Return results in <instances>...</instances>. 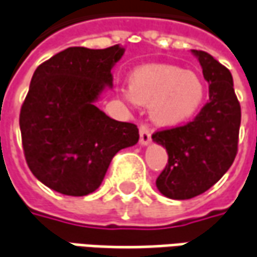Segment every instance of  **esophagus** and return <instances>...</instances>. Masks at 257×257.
I'll use <instances>...</instances> for the list:
<instances>
[{
	"label": "esophagus",
	"mask_w": 257,
	"mask_h": 257,
	"mask_svg": "<svg viewBox=\"0 0 257 257\" xmlns=\"http://www.w3.org/2000/svg\"><path fill=\"white\" fill-rule=\"evenodd\" d=\"M151 141H152L151 128H149L146 123H142V125L139 126V142H141V145H148Z\"/></svg>",
	"instance_id": "1"
}]
</instances>
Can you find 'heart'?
Wrapping results in <instances>:
<instances>
[{
  "mask_svg": "<svg viewBox=\"0 0 257 257\" xmlns=\"http://www.w3.org/2000/svg\"><path fill=\"white\" fill-rule=\"evenodd\" d=\"M125 95L141 105L152 104V116L159 123L177 125L200 109L205 85L193 71L169 64H146L131 73Z\"/></svg>",
  "mask_w": 257,
  "mask_h": 257,
  "instance_id": "b5f03b06",
  "label": "heart"
}]
</instances>
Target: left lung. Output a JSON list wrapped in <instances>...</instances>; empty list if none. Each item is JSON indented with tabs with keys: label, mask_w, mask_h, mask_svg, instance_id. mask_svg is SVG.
Here are the masks:
<instances>
[{
	"label": "left lung",
	"mask_w": 257,
	"mask_h": 257,
	"mask_svg": "<svg viewBox=\"0 0 257 257\" xmlns=\"http://www.w3.org/2000/svg\"><path fill=\"white\" fill-rule=\"evenodd\" d=\"M193 53L209 84L208 102L193 121L152 135L169 155L156 186L173 200H188L205 193L228 172L238 153L240 105L231 71L207 52Z\"/></svg>",
	"instance_id": "1"
}]
</instances>
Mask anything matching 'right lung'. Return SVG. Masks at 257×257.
Instances as JSON below:
<instances>
[{
  "mask_svg": "<svg viewBox=\"0 0 257 257\" xmlns=\"http://www.w3.org/2000/svg\"><path fill=\"white\" fill-rule=\"evenodd\" d=\"M123 52L119 45L69 48L33 73L19 114L24 153L33 176L60 194L95 191L115 155L139 141L135 123L94 105L112 87L111 69Z\"/></svg>",
  "mask_w": 257,
  "mask_h": 257,
  "instance_id": "1",
  "label": "right lung"
}]
</instances>
